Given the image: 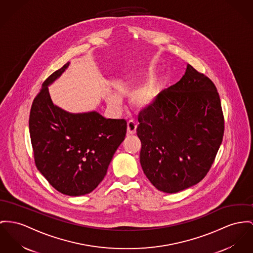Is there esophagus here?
I'll return each instance as SVG.
<instances>
[{"label":"esophagus","mask_w":253,"mask_h":253,"mask_svg":"<svg viewBox=\"0 0 253 253\" xmlns=\"http://www.w3.org/2000/svg\"><path fill=\"white\" fill-rule=\"evenodd\" d=\"M136 128H137V125L135 124L133 121H129L127 123V133L128 134H135L136 133Z\"/></svg>","instance_id":"1"}]
</instances>
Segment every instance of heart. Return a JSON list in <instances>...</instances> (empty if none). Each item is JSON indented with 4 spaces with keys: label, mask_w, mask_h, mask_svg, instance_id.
<instances>
[{
    "label": "heart",
    "mask_w": 253,
    "mask_h": 253,
    "mask_svg": "<svg viewBox=\"0 0 253 253\" xmlns=\"http://www.w3.org/2000/svg\"><path fill=\"white\" fill-rule=\"evenodd\" d=\"M158 96V89H157V81L151 80L146 84L139 87L136 89L132 96L131 100L135 106L140 109H146L151 107L155 102ZM107 102L112 107H118L120 104V100L116 95H109L107 97Z\"/></svg>",
    "instance_id": "b5f03b06"
}]
</instances>
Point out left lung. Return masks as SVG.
<instances>
[{"label":"left lung","mask_w":253,"mask_h":253,"mask_svg":"<svg viewBox=\"0 0 253 253\" xmlns=\"http://www.w3.org/2000/svg\"><path fill=\"white\" fill-rule=\"evenodd\" d=\"M138 122L140 163L157 190L177 193L203 179L224 129L219 93L210 79L188 64L182 79L161 91Z\"/></svg>","instance_id":"8db88e82"}]
</instances>
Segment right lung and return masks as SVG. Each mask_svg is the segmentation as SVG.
I'll return each mask as SVG.
<instances>
[{
	"mask_svg": "<svg viewBox=\"0 0 253 253\" xmlns=\"http://www.w3.org/2000/svg\"><path fill=\"white\" fill-rule=\"evenodd\" d=\"M55 71L43 83L30 114L35 165L55 190L79 197L91 193L106 174L126 133V121L104 118L97 111L71 113L53 104L52 84L69 67Z\"/></svg>",
	"mask_w": 253,
	"mask_h": 253,
	"instance_id": "obj_1",
	"label": "right lung"
}]
</instances>
